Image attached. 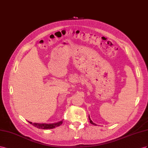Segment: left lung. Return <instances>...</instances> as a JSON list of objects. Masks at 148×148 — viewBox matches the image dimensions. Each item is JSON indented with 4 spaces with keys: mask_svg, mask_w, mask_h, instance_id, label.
Wrapping results in <instances>:
<instances>
[{
    "mask_svg": "<svg viewBox=\"0 0 148 148\" xmlns=\"http://www.w3.org/2000/svg\"><path fill=\"white\" fill-rule=\"evenodd\" d=\"M88 119H89V120H90V123H91V124H92V125H96V124H95L94 123H93V121L91 120V119H90V116H88Z\"/></svg>",
    "mask_w": 148,
    "mask_h": 148,
    "instance_id": "1",
    "label": "left lung"
}]
</instances>
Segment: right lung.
Instances as JSON below:
<instances>
[{
    "mask_svg": "<svg viewBox=\"0 0 148 148\" xmlns=\"http://www.w3.org/2000/svg\"><path fill=\"white\" fill-rule=\"evenodd\" d=\"M30 124H32L35 127L40 128V129H53L54 128H56L57 126H60L62 123V121H60L58 122V123H32V122H29Z\"/></svg>",
    "mask_w": 148,
    "mask_h": 148,
    "instance_id": "right-lung-1",
    "label": "right lung"
}]
</instances>
